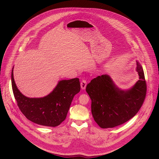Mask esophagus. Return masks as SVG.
<instances>
[{
  "mask_svg": "<svg viewBox=\"0 0 159 159\" xmlns=\"http://www.w3.org/2000/svg\"><path fill=\"white\" fill-rule=\"evenodd\" d=\"M86 85H87V81L84 79H83L82 81H81V83H80V86H81V89L82 90H84L86 87Z\"/></svg>",
  "mask_w": 159,
  "mask_h": 159,
  "instance_id": "esophagus-1",
  "label": "esophagus"
}]
</instances>
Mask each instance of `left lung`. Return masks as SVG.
<instances>
[{
    "label": "left lung",
    "mask_w": 159,
    "mask_h": 159,
    "mask_svg": "<svg viewBox=\"0 0 159 159\" xmlns=\"http://www.w3.org/2000/svg\"><path fill=\"white\" fill-rule=\"evenodd\" d=\"M139 80L128 90L118 88L108 75H102L87 85L94 121L102 128H114L134 116L142 107L147 93L143 68L137 61Z\"/></svg>",
    "instance_id": "8db88e82"
}]
</instances>
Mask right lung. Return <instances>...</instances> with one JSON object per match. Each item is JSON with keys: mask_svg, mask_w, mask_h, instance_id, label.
Returning a JSON list of instances; mask_svg holds the SVG:
<instances>
[{"mask_svg": "<svg viewBox=\"0 0 159 159\" xmlns=\"http://www.w3.org/2000/svg\"><path fill=\"white\" fill-rule=\"evenodd\" d=\"M11 73L12 87L14 98L20 111L30 121L45 126L55 127L66 118L73 98L80 90L78 78L58 82L53 91L43 98H30L17 89Z\"/></svg>", "mask_w": 159, "mask_h": 159, "instance_id": "1", "label": "right lung"}]
</instances>
